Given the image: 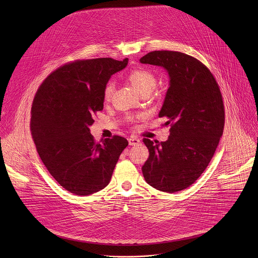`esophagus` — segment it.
I'll return each mask as SVG.
<instances>
[{
	"label": "esophagus",
	"mask_w": 258,
	"mask_h": 258,
	"mask_svg": "<svg viewBox=\"0 0 258 258\" xmlns=\"http://www.w3.org/2000/svg\"><path fill=\"white\" fill-rule=\"evenodd\" d=\"M128 141H129V145H131V146H135V145H138L140 143V139L137 138L136 136H133V135L128 138Z\"/></svg>",
	"instance_id": "34e87169"
}]
</instances>
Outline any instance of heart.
Returning <instances> with one entry per match:
<instances>
[{
	"label": "heart",
	"mask_w": 258,
	"mask_h": 258,
	"mask_svg": "<svg viewBox=\"0 0 258 258\" xmlns=\"http://www.w3.org/2000/svg\"><path fill=\"white\" fill-rule=\"evenodd\" d=\"M129 82L132 84V86L136 89L137 92L140 94L150 93L155 87L157 83L156 75L152 72L145 70V69H137L129 73L127 76ZM113 93V84L108 82L104 87V98L106 100L110 99Z\"/></svg>",
	"instance_id": "obj_1"
}]
</instances>
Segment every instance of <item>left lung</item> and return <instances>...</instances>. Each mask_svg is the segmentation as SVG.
<instances>
[{"mask_svg": "<svg viewBox=\"0 0 258 258\" xmlns=\"http://www.w3.org/2000/svg\"><path fill=\"white\" fill-rule=\"evenodd\" d=\"M140 62L163 67L169 74L159 117H167L165 125L171 127L165 142L143 139L149 158L142 173L161 191H180L201 177L219 145L224 127L221 89L203 62L180 51H151Z\"/></svg>", "mask_w": 258, "mask_h": 258, "instance_id": "8db88e82", "label": "left lung"}]
</instances>
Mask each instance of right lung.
<instances>
[{"mask_svg": "<svg viewBox=\"0 0 258 258\" xmlns=\"http://www.w3.org/2000/svg\"><path fill=\"white\" fill-rule=\"evenodd\" d=\"M122 61L110 57L66 63L40 84L32 105L31 132L49 174L63 188L88 196L110 182L128 141L114 135L96 143L89 126L103 109L104 87Z\"/></svg>", "mask_w": 258, "mask_h": 258, "instance_id": "right-lung-1", "label": "right lung"}]
</instances>
